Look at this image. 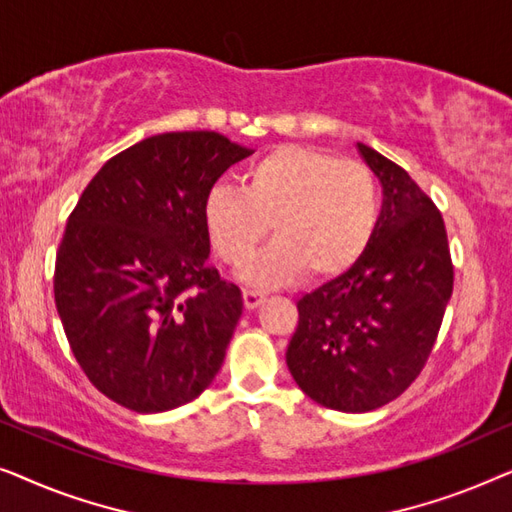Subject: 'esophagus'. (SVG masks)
<instances>
[{"label": "esophagus", "instance_id": "esophagus-1", "mask_svg": "<svg viewBox=\"0 0 512 512\" xmlns=\"http://www.w3.org/2000/svg\"><path fill=\"white\" fill-rule=\"evenodd\" d=\"M242 298H244V305H247V310H254V307H258L265 298H268V293L261 291V289H251V286H247V289L242 291Z\"/></svg>", "mask_w": 512, "mask_h": 512}]
</instances>
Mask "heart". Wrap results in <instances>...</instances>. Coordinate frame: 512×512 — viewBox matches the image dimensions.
Instances as JSON below:
<instances>
[{"instance_id":"heart-1","label":"heart","mask_w":512,"mask_h":512,"mask_svg":"<svg viewBox=\"0 0 512 512\" xmlns=\"http://www.w3.org/2000/svg\"><path fill=\"white\" fill-rule=\"evenodd\" d=\"M382 195L370 167L312 146H275L244 167L240 188L216 184L205 198V226L216 254L242 265L254 282H284L310 268L333 277L359 261L380 223Z\"/></svg>"}]
</instances>
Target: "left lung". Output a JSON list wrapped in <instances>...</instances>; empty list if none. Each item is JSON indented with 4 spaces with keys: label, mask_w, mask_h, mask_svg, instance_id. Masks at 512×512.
Segmentation results:
<instances>
[{
    "label": "left lung",
    "mask_w": 512,
    "mask_h": 512,
    "mask_svg": "<svg viewBox=\"0 0 512 512\" xmlns=\"http://www.w3.org/2000/svg\"><path fill=\"white\" fill-rule=\"evenodd\" d=\"M359 151L382 184L380 223L352 268L298 300L286 349L298 387L340 412L382 408L417 380L454 286L438 207L394 160Z\"/></svg>",
    "instance_id": "obj_1"
}]
</instances>
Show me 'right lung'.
<instances>
[{"mask_svg":"<svg viewBox=\"0 0 512 512\" xmlns=\"http://www.w3.org/2000/svg\"><path fill=\"white\" fill-rule=\"evenodd\" d=\"M249 149L212 130L146 137L69 214L53 293L74 359L135 412L191 403L219 373L242 291L207 265L205 198Z\"/></svg>","mask_w":512,"mask_h":512,"instance_id":"1","label":"right lung"}]
</instances>
